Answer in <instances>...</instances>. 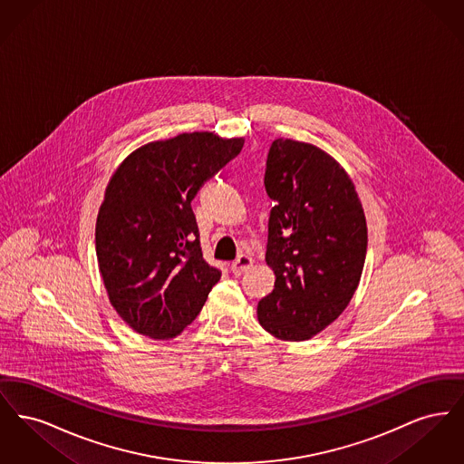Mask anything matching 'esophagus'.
<instances>
[{
    "mask_svg": "<svg viewBox=\"0 0 464 464\" xmlns=\"http://www.w3.org/2000/svg\"><path fill=\"white\" fill-rule=\"evenodd\" d=\"M254 265V259L250 257V256H245L242 254L233 265H231V271L235 273V275H243L245 271H248L250 269V266Z\"/></svg>",
    "mask_w": 464,
    "mask_h": 464,
    "instance_id": "obj_1",
    "label": "esophagus"
}]
</instances>
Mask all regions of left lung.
I'll return each instance as SVG.
<instances>
[{
  "label": "left lung",
  "mask_w": 464,
  "mask_h": 464,
  "mask_svg": "<svg viewBox=\"0 0 464 464\" xmlns=\"http://www.w3.org/2000/svg\"><path fill=\"white\" fill-rule=\"evenodd\" d=\"M265 186L275 201L266 265L276 280L259 301L257 318L282 341H306L339 318L360 284L365 214L352 177L308 142L273 140Z\"/></svg>",
  "instance_id": "obj_1"
}]
</instances>
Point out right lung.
Returning a JSON list of instances; mask_svg holds the SVG:
<instances>
[{
    "mask_svg": "<svg viewBox=\"0 0 464 464\" xmlns=\"http://www.w3.org/2000/svg\"><path fill=\"white\" fill-rule=\"evenodd\" d=\"M243 137L179 133L148 142L111 176L95 222V252L111 306L151 339H174L203 308L221 271L201 254L191 201L240 155Z\"/></svg>",
    "mask_w": 464,
    "mask_h": 464,
    "instance_id": "right-lung-1",
    "label": "right lung"
}]
</instances>
